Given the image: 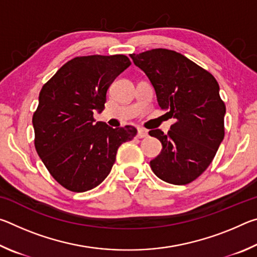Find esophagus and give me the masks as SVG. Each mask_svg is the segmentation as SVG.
I'll use <instances>...</instances> for the list:
<instances>
[{
  "instance_id": "obj_1",
  "label": "esophagus",
  "mask_w": 257,
  "mask_h": 257,
  "mask_svg": "<svg viewBox=\"0 0 257 257\" xmlns=\"http://www.w3.org/2000/svg\"><path fill=\"white\" fill-rule=\"evenodd\" d=\"M147 135H149L147 130L143 129V128H138V133H137L138 138H145V137H147Z\"/></svg>"
}]
</instances>
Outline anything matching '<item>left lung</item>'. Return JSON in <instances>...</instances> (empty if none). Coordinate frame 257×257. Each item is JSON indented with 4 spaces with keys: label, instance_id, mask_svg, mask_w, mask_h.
Returning a JSON list of instances; mask_svg holds the SVG:
<instances>
[{
    "label": "left lung",
    "instance_id": "1",
    "mask_svg": "<svg viewBox=\"0 0 257 257\" xmlns=\"http://www.w3.org/2000/svg\"><path fill=\"white\" fill-rule=\"evenodd\" d=\"M149 77L159 105L176 119L165 135L149 133L162 144L150 164L161 180L187 185L206 170L224 137L225 105L219 84L205 69L176 51L154 49L130 54Z\"/></svg>",
    "mask_w": 257,
    "mask_h": 257
}]
</instances>
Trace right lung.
<instances>
[{
    "label": "right lung",
    "mask_w": 257,
    "mask_h": 257,
    "mask_svg": "<svg viewBox=\"0 0 257 257\" xmlns=\"http://www.w3.org/2000/svg\"><path fill=\"white\" fill-rule=\"evenodd\" d=\"M132 62L125 55L77 56L43 86L33 115L35 149L51 176L82 193L105 179L119 146L136 136L133 125L113 129L95 122L113 80Z\"/></svg>",
    "instance_id": "obj_1"
}]
</instances>
